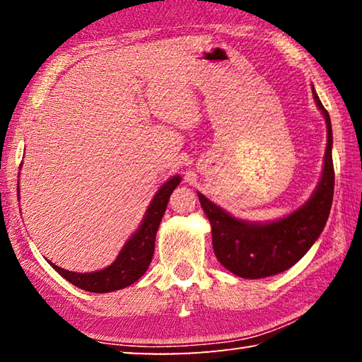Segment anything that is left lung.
Masks as SVG:
<instances>
[{
	"instance_id": "left-lung-1",
	"label": "left lung",
	"mask_w": 362,
	"mask_h": 362,
	"mask_svg": "<svg viewBox=\"0 0 362 362\" xmlns=\"http://www.w3.org/2000/svg\"><path fill=\"white\" fill-rule=\"evenodd\" d=\"M316 107L327 127L321 179L305 204L272 222H249L214 204L198 192L201 207L212 226V247L217 260L233 274L244 279H260L283 273L302 259L326 226L334 198L332 126L327 110L311 86Z\"/></svg>"
}]
</instances>
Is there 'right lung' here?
Returning a JSON list of instances; mask_svg holds the SVG:
<instances>
[{"instance_id":"add662e5","label":"right lung","mask_w":362,"mask_h":362,"mask_svg":"<svg viewBox=\"0 0 362 362\" xmlns=\"http://www.w3.org/2000/svg\"><path fill=\"white\" fill-rule=\"evenodd\" d=\"M180 180V175H174L159 187L155 196H153L150 206L146 207V212L139 228L124 243V246L121 247L118 257H116L112 265L90 273H76L54 265L49 260L47 262L51 263V267L56 269L60 276H64L73 286L88 292L105 293L124 289V287L134 284L137 279L144 276V273L150 267L153 252H155L158 226L161 223L164 212H166L169 196L173 194Z\"/></svg>"}]
</instances>
